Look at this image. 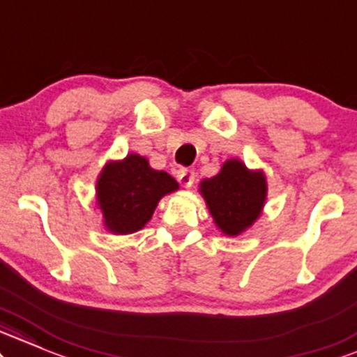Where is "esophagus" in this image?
Returning a JSON list of instances; mask_svg holds the SVG:
<instances>
[{
	"label": "esophagus",
	"instance_id": "34e87169",
	"mask_svg": "<svg viewBox=\"0 0 357 357\" xmlns=\"http://www.w3.org/2000/svg\"><path fill=\"white\" fill-rule=\"evenodd\" d=\"M177 178L183 187H192L195 182V174H194V170H190V169H180L177 172Z\"/></svg>",
	"mask_w": 357,
	"mask_h": 357
}]
</instances>
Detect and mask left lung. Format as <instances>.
Instances as JSON below:
<instances>
[{"instance_id": "obj_1", "label": "left lung", "mask_w": 357, "mask_h": 357, "mask_svg": "<svg viewBox=\"0 0 357 357\" xmlns=\"http://www.w3.org/2000/svg\"><path fill=\"white\" fill-rule=\"evenodd\" d=\"M217 227L227 236H238L261 215L267 183L262 172H250L238 160L222 165L215 177L200 185Z\"/></svg>"}]
</instances>
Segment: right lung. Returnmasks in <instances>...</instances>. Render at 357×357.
I'll list each match as a JSON object with an SVG mask.
<instances>
[{
	"label": "right lung",
	"mask_w": 357,
	"mask_h": 357,
	"mask_svg": "<svg viewBox=\"0 0 357 357\" xmlns=\"http://www.w3.org/2000/svg\"><path fill=\"white\" fill-rule=\"evenodd\" d=\"M177 188L167 172L150 169L140 155L107 163L96 182L105 225L113 234L137 232L152 219L158 200Z\"/></svg>",
	"instance_id": "1"
}]
</instances>
